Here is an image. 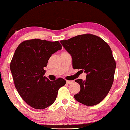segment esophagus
I'll return each mask as SVG.
<instances>
[{"mask_svg": "<svg viewBox=\"0 0 130 130\" xmlns=\"http://www.w3.org/2000/svg\"><path fill=\"white\" fill-rule=\"evenodd\" d=\"M66 82H67V83H68V84H71V83H73V80H67Z\"/></svg>", "mask_w": 130, "mask_h": 130, "instance_id": "obj_1", "label": "esophagus"}]
</instances>
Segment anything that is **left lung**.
I'll return each instance as SVG.
<instances>
[{"mask_svg":"<svg viewBox=\"0 0 130 130\" xmlns=\"http://www.w3.org/2000/svg\"><path fill=\"white\" fill-rule=\"evenodd\" d=\"M71 54L73 69L84 71L86 78L76 79L80 90L74 97L86 106L99 104L112 87L116 62L108 44L99 37L87 34L60 41Z\"/></svg>","mask_w":130,"mask_h":130,"instance_id":"obj_1","label":"left lung"}]
</instances>
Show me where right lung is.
Masks as SVG:
<instances>
[{"label":"right lung","instance_id":"add662e5","mask_svg":"<svg viewBox=\"0 0 130 130\" xmlns=\"http://www.w3.org/2000/svg\"><path fill=\"white\" fill-rule=\"evenodd\" d=\"M62 48L58 41L34 39L23 42L16 49L11 73L18 93L31 107L42 109L52 105L58 89L65 85L61 78L51 81L44 76L48 59Z\"/></svg>","mask_w":130,"mask_h":130}]
</instances>
